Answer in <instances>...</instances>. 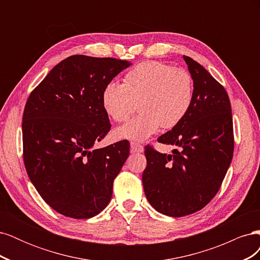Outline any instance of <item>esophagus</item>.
I'll list each match as a JSON object with an SVG mask.
<instances>
[{"mask_svg":"<svg viewBox=\"0 0 260 260\" xmlns=\"http://www.w3.org/2000/svg\"><path fill=\"white\" fill-rule=\"evenodd\" d=\"M130 146H131V152L132 153H142L143 152V146L139 144V143L131 142Z\"/></svg>","mask_w":260,"mask_h":260,"instance_id":"obj_1","label":"esophagus"}]
</instances>
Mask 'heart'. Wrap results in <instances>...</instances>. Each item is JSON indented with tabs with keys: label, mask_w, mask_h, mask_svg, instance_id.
I'll list each match as a JSON object with an SVG mask.
<instances>
[{
	"label": "heart",
	"mask_w": 260,
	"mask_h": 260,
	"mask_svg": "<svg viewBox=\"0 0 260 260\" xmlns=\"http://www.w3.org/2000/svg\"><path fill=\"white\" fill-rule=\"evenodd\" d=\"M193 96V79L186 70L148 60L128 72L123 83H108L102 105L113 120L122 122L138 104L140 114L115 133L119 139L142 142L160 127L171 129L180 123L191 108Z\"/></svg>",
	"instance_id": "obj_1"
}]
</instances>
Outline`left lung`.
<instances>
[{
	"label": "left lung",
	"mask_w": 260,
	"mask_h": 260,
	"mask_svg": "<svg viewBox=\"0 0 260 260\" xmlns=\"http://www.w3.org/2000/svg\"><path fill=\"white\" fill-rule=\"evenodd\" d=\"M183 58L193 79V103L181 122L157 140L177 146L171 154L145 146L147 165L142 175L147 201L170 217L191 215L214 199L234 147L226 91L198 61Z\"/></svg>",
	"instance_id": "left-lung-1"
}]
</instances>
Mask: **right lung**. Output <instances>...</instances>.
Returning a JSON list of instances; mask_svg holds the SVG:
<instances>
[{"instance_id": "obj_1", "label": "right lung", "mask_w": 260, "mask_h": 260, "mask_svg": "<svg viewBox=\"0 0 260 260\" xmlns=\"http://www.w3.org/2000/svg\"><path fill=\"white\" fill-rule=\"evenodd\" d=\"M131 62L73 55L31 92L22 116L23 162L46 204L75 219L96 216L111 202L130 144L93 148L111 130L104 88Z\"/></svg>"}]
</instances>
